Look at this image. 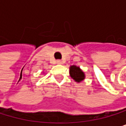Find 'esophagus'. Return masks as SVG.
<instances>
[{"label": "esophagus", "instance_id": "obj_1", "mask_svg": "<svg viewBox=\"0 0 126 126\" xmlns=\"http://www.w3.org/2000/svg\"><path fill=\"white\" fill-rule=\"evenodd\" d=\"M57 64H62V63H63V62H62L60 60H57Z\"/></svg>", "mask_w": 126, "mask_h": 126}]
</instances>
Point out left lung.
<instances>
[{
	"mask_svg": "<svg viewBox=\"0 0 126 126\" xmlns=\"http://www.w3.org/2000/svg\"><path fill=\"white\" fill-rule=\"evenodd\" d=\"M69 73L70 76L77 82H80L85 79L84 72L80 69L79 67H77L76 66H72L70 67Z\"/></svg>",
	"mask_w": 126,
	"mask_h": 126,
	"instance_id": "8db88e82",
	"label": "left lung"
}]
</instances>
